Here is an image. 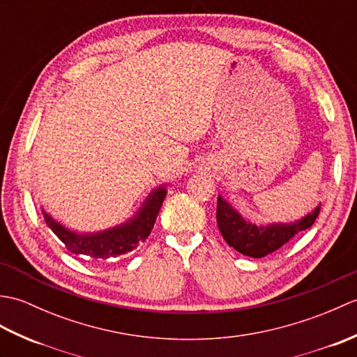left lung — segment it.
I'll return each mask as SVG.
<instances>
[{
  "instance_id": "obj_1",
  "label": "left lung",
  "mask_w": 357,
  "mask_h": 357,
  "mask_svg": "<svg viewBox=\"0 0 357 357\" xmlns=\"http://www.w3.org/2000/svg\"><path fill=\"white\" fill-rule=\"evenodd\" d=\"M321 211V202L301 219L293 222H270L265 225H256L244 219L239 211L231 204L218 196L216 207V221L219 231L227 244L233 247L241 255L250 257H262L267 256L278 248L287 244L293 239L299 231L310 229L316 221Z\"/></svg>"
}]
</instances>
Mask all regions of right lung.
I'll return each instance as SVG.
<instances>
[{"label": "right lung", "instance_id": "right-lung-1", "mask_svg": "<svg viewBox=\"0 0 357 357\" xmlns=\"http://www.w3.org/2000/svg\"><path fill=\"white\" fill-rule=\"evenodd\" d=\"M167 196V184L158 185L142 201L135 215L110 229L100 231H77L56 221L41 208L44 221L56 234L59 241L75 255H84L92 261H109L112 257L126 255L146 241L153 229L156 216Z\"/></svg>", "mask_w": 357, "mask_h": 357}]
</instances>
